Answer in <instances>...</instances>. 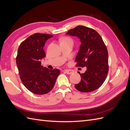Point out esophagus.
Instances as JSON below:
<instances>
[{
    "instance_id": "obj_1",
    "label": "esophagus",
    "mask_w": 130,
    "mask_h": 130,
    "mask_svg": "<svg viewBox=\"0 0 130 130\" xmlns=\"http://www.w3.org/2000/svg\"><path fill=\"white\" fill-rule=\"evenodd\" d=\"M64 71L66 73H67L68 74H71L72 73H73V71L71 70V69H66Z\"/></svg>"
}]
</instances>
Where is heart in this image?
<instances>
[{
    "label": "heart",
    "instance_id": "obj_1",
    "mask_svg": "<svg viewBox=\"0 0 130 130\" xmlns=\"http://www.w3.org/2000/svg\"><path fill=\"white\" fill-rule=\"evenodd\" d=\"M61 41H69V42H72V40L69 37H64L61 40Z\"/></svg>",
    "mask_w": 130,
    "mask_h": 130
}]
</instances>
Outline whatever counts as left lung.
Listing matches in <instances>:
<instances>
[{
	"label": "left lung",
	"instance_id": "1",
	"mask_svg": "<svg viewBox=\"0 0 130 130\" xmlns=\"http://www.w3.org/2000/svg\"><path fill=\"white\" fill-rule=\"evenodd\" d=\"M66 34L80 39L81 45L75 59L76 67L87 68L84 73L78 72L82 79L75 88L83 93L96 90L105 80L109 71L108 52L102 37L93 28L80 25Z\"/></svg>",
	"mask_w": 130,
	"mask_h": 130
}]
</instances>
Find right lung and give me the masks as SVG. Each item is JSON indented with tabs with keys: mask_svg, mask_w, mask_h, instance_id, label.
Instances as JSON below:
<instances>
[{
	"mask_svg": "<svg viewBox=\"0 0 130 130\" xmlns=\"http://www.w3.org/2000/svg\"><path fill=\"white\" fill-rule=\"evenodd\" d=\"M52 36L46 34H34L19 47L16 61L21 80L34 94L49 93L61 72L58 69H49L41 66V60L46 56L43 47L46 41Z\"/></svg>",
	"mask_w": 130,
	"mask_h": 130,
	"instance_id": "obj_1",
	"label": "right lung"
}]
</instances>
